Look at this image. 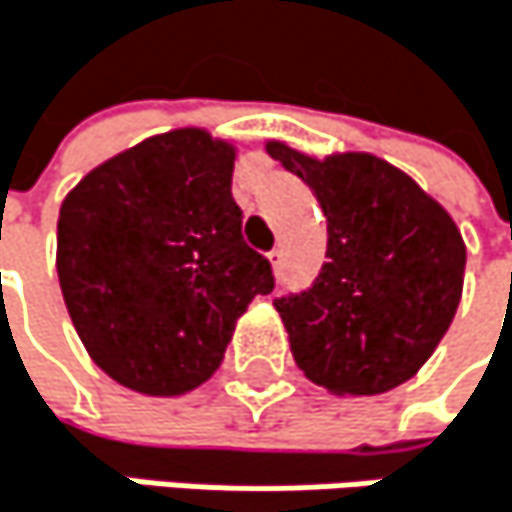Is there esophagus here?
I'll return each mask as SVG.
<instances>
[{"mask_svg":"<svg viewBox=\"0 0 512 512\" xmlns=\"http://www.w3.org/2000/svg\"><path fill=\"white\" fill-rule=\"evenodd\" d=\"M270 267H273V273H276V276L282 273V251H279V248H273V251H270Z\"/></svg>","mask_w":512,"mask_h":512,"instance_id":"esophagus-1","label":"esophagus"}]
</instances>
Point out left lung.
<instances>
[{
	"instance_id": "8db88e82",
	"label": "left lung",
	"mask_w": 512,
	"mask_h": 512,
	"mask_svg": "<svg viewBox=\"0 0 512 512\" xmlns=\"http://www.w3.org/2000/svg\"><path fill=\"white\" fill-rule=\"evenodd\" d=\"M327 218V264L312 288L273 300L291 355L334 394H382L419 373L455 318L464 239L416 181L373 154L315 160L267 142Z\"/></svg>"
}]
</instances>
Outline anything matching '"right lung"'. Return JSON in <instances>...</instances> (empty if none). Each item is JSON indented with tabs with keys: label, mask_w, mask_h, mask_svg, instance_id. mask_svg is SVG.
Returning a JSON list of instances; mask_svg holds the SVG:
<instances>
[{
	"label": "right lung",
	"mask_w": 512,
	"mask_h": 512,
	"mask_svg": "<svg viewBox=\"0 0 512 512\" xmlns=\"http://www.w3.org/2000/svg\"><path fill=\"white\" fill-rule=\"evenodd\" d=\"M233 145L185 127L87 172L60 206L57 276L75 331L115 382L172 397L221 364L276 279L242 239Z\"/></svg>",
	"instance_id": "obj_1"
}]
</instances>
